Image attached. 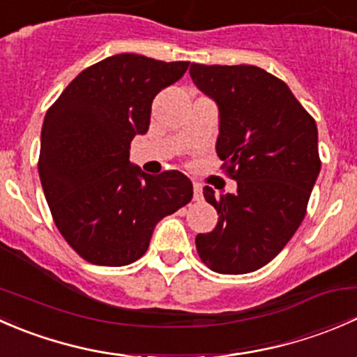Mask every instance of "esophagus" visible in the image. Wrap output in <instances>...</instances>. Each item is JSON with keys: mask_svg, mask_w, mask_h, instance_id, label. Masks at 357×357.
I'll use <instances>...</instances> for the list:
<instances>
[{"mask_svg": "<svg viewBox=\"0 0 357 357\" xmlns=\"http://www.w3.org/2000/svg\"><path fill=\"white\" fill-rule=\"evenodd\" d=\"M202 199H204V195H202V186L195 183V185H193V200L199 202Z\"/></svg>", "mask_w": 357, "mask_h": 357, "instance_id": "34e87169", "label": "esophagus"}]
</instances>
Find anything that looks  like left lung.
<instances>
[{"instance_id": "left-lung-1", "label": "left lung", "mask_w": 357, "mask_h": 357, "mask_svg": "<svg viewBox=\"0 0 357 357\" xmlns=\"http://www.w3.org/2000/svg\"><path fill=\"white\" fill-rule=\"evenodd\" d=\"M190 75L219 107L215 152L235 195L204 197L218 225L195 238L202 262L221 275L268 264L297 231L321 169L314 119L289 86L255 66H200Z\"/></svg>"}]
</instances>
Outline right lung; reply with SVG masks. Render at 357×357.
I'll return each mask as SVG.
<instances>
[{
    "instance_id": "1",
    "label": "right lung",
    "mask_w": 357,
    "mask_h": 357,
    "mask_svg": "<svg viewBox=\"0 0 357 357\" xmlns=\"http://www.w3.org/2000/svg\"><path fill=\"white\" fill-rule=\"evenodd\" d=\"M190 62L135 53L84 68L46 112L39 178L53 221L84 261L126 266L142 257L153 228L193 197L179 171L152 176L129 164V145L150 126L152 102Z\"/></svg>"
}]
</instances>
